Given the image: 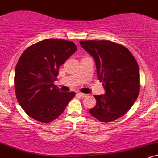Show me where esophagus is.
<instances>
[{"label":"esophagus","instance_id":"obj_1","mask_svg":"<svg viewBox=\"0 0 158 158\" xmlns=\"http://www.w3.org/2000/svg\"><path fill=\"white\" fill-rule=\"evenodd\" d=\"M77 95L79 96V97H85V96L87 95V94H83V93H81V92H79V93H77Z\"/></svg>","mask_w":158,"mask_h":158}]
</instances>
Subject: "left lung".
Returning a JSON list of instances; mask_svg holds the SVG:
<instances>
[{
    "label": "left lung",
    "mask_w": 158,
    "mask_h": 158,
    "mask_svg": "<svg viewBox=\"0 0 158 158\" xmlns=\"http://www.w3.org/2000/svg\"><path fill=\"white\" fill-rule=\"evenodd\" d=\"M80 44L94 57L97 77L106 90L95 95L97 105L90 114L100 122L108 123L123 117L136 99L140 89L139 67L132 53L113 41H80Z\"/></svg>",
    "instance_id": "obj_1"
}]
</instances>
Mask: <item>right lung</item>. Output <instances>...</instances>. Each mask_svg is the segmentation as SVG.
Instances as JSON below:
<instances>
[{"instance_id":"1","label":"right lung","mask_w":158,"mask_h":158,"mask_svg":"<svg viewBox=\"0 0 158 158\" xmlns=\"http://www.w3.org/2000/svg\"><path fill=\"white\" fill-rule=\"evenodd\" d=\"M77 50L73 41L50 39L31 45L20 56L15 70L17 100L26 114L50 123L63 113L75 92L60 91L53 84L59 68Z\"/></svg>"}]
</instances>
